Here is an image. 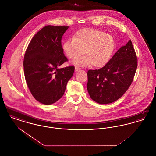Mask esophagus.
<instances>
[{
    "label": "esophagus",
    "mask_w": 156,
    "mask_h": 156,
    "mask_svg": "<svg viewBox=\"0 0 156 156\" xmlns=\"http://www.w3.org/2000/svg\"><path fill=\"white\" fill-rule=\"evenodd\" d=\"M79 70H80V68H77V67H75V71L76 72L78 71Z\"/></svg>",
    "instance_id": "1"
}]
</instances>
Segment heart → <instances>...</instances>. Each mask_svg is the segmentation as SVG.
<instances>
[{"label": "heart", "instance_id": "1", "mask_svg": "<svg viewBox=\"0 0 156 156\" xmlns=\"http://www.w3.org/2000/svg\"><path fill=\"white\" fill-rule=\"evenodd\" d=\"M116 47L114 37L100 30L85 29L78 31L72 38L62 45L64 52L69 58L74 59L81 54L85 55L72 61L76 66L84 67L92 64L102 67L111 57Z\"/></svg>", "mask_w": 156, "mask_h": 156}]
</instances>
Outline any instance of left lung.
Returning <instances> with one entry per match:
<instances>
[{
	"label": "left lung",
	"mask_w": 156,
	"mask_h": 156,
	"mask_svg": "<svg viewBox=\"0 0 156 156\" xmlns=\"http://www.w3.org/2000/svg\"><path fill=\"white\" fill-rule=\"evenodd\" d=\"M137 67L131 40L122 46L104 67L89 70L87 88L92 100L99 104L112 103L129 88Z\"/></svg>",
	"instance_id": "obj_1"
}]
</instances>
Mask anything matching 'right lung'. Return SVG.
Segmentation results:
<instances>
[{"mask_svg":"<svg viewBox=\"0 0 156 156\" xmlns=\"http://www.w3.org/2000/svg\"><path fill=\"white\" fill-rule=\"evenodd\" d=\"M69 26H46L33 37L24 57L25 79L34 98L51 105L63 96L75 68H59L67 61L61 45Z\"/></svg>","mask_w":156,"mask_h":156,"instance_id":"add662e5","label":"right lung"}]
</instances>
